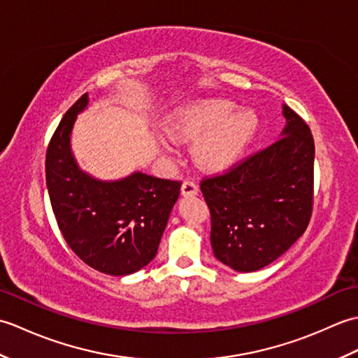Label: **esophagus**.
<instances>
[{
	"mask_svg": "<svg viewBox=\"0 0 358 358\" xmlns=\"http://www.w3.org/2000/svg\"><path fill=\"white\" fill-rule=\"evenodd\" d=\"M196 192H199V186H196L194 181L191 180L183 181V185H181V194L187 196V195H196Z\"/></svg>",
	"mask_w": 358,
	"mask_h": 358,
	"instance_id": "esophagus-1",
	"label": "esophagus"
}]
</instances>
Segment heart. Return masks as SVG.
<instances>
[{"label":"heart","instance_id":"1","mask_svg":"<svg viewBox=\"0 0 358 358\" xmlns=\"http://www.w3.org/2000/svg\"><path fill=\"white\" fill-rule=\"evenodd\" d=\"M235 110L227 100H203L189 104L169 120L167 134L173 140H195L194 157L208 171L231 166L254 138L258 129L257 113L250 109Z\"/></svg>","mask_w":358,"mask_h":358}]
</instances>
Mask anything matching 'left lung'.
Segmentation results:
<instances>
[{
  "label": "left lung",
  "mask_w": 358,
  "mask_h": 358,
  "mask_svg": "<svg viewBox=\"0 0 358 358\" xmlns=\"http://www.w3.org/2000/svg\"><path fill=\"white\" fill-rule=\"evenodd\" d=\"M283 115L286 126L271 146L200 183L214 255L238 272L277 260L305 234L313 215V134L286 104Z\"/></svg>",
  "instance_id": "left-lung-1"
}]
</instances>
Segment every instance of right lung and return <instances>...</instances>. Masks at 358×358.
<instances>
[{"instance_id":"right-lung-1","label":"right lung","mask_w":358,"mask_h":358,"mask_svg":"<svg viewBox=\"0 0 358 358\" xmlns=\"http://www.w3.org/2000/svg\"><path fill=\"white\" fill-rule=\"evenodd\" d=\"M87 94L64 113L45 152V185L59 231L90 268L129 275L149 264L178 200L181 181L134 172L117 181H100L83 172L71 149L77 115Z\"/></svg>"}]
</instances>
